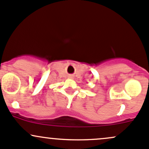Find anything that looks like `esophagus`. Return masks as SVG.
<instances>
[{"label": "esophagus", "instance_id": "34e87169", "mask_svg": "<svg viewBox=\"0 0 149 149\" xmlns=\"http://www.w3.org/2000/svg\"><path fill=\"white\" fill-rule=\"evenodd\" d=\"M72 76H70V78H72Z\"/></svg>", "mask_w": 149, "mask_h": 149}]
</instances>
